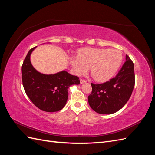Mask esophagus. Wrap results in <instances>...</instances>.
<instances>
[{"instance_id": "1", "label": "esophagus", "mask_w": 155, "mask_h": 155, "mask_svg": "<svg viewBox=\"0 0 155 155\" xmlns=\"http://www.w3.org/2000/svg\"><path fill=\"white\" fill-rule=\"evenodd\" d=\"M86 82V80H85V79H80V83L82 84L83 83H85Z\"/></svg>"}]
</instances>
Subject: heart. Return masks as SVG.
<instances>
[{
	"label": "heart",
	"mask_w": 155,
	"mask_h": 155,
	"mask_svg": "<svg viewBox=\"0 0 155 155\" xmlns=\"http://www.w3.org/2000/svg\"><path fill=\"white\" fill-rule=\"evenodd\" d=\"M122 55L115 49L85 48L77 57H71L70 62L78 76L85 75L90 68L92 77L97 81L104 82L114 76L120 66Z\"/></svg>",
	"instance_id": "1"
}]
</instances>
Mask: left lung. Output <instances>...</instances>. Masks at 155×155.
I'll return each instance as SVG.
<instances>
[{"label":"left lung","mask_w":155,"mask_h":155,"mask_svg":"<svg viewBox=\"0 0 155 155\" xmlns=\"http://www.w3.org/2000/svg\"><path fill=\"white\" fill-rule=\"evenodd\" d=\"M134 84V64L126 55L125 62L114 78L104 83H91L92 92L88 96L89 105L99 114H113L127 102Z\"/></svg>","instance_id":"8db88e82"}]
</instances>
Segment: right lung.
<instances>
[{
	"mask_svg": "<svg viewBox=\"0 0 155 155\" xmlns=\"http://www.w3.org/2000/svg\"><path fill=\"white\" fill-rule=\"evenodd\" d=\"M30 50L22 65L23 87L29 99L43 111L52 112L61 110L66 105L70 85H79V78L66 71L55 74H41L33 67Z\"/></svg>",
	"mask_w": 155,
	"mask_h": 155,
	"instance_id": "obj_1",
	"label": "right lung"
}]
</instances>
